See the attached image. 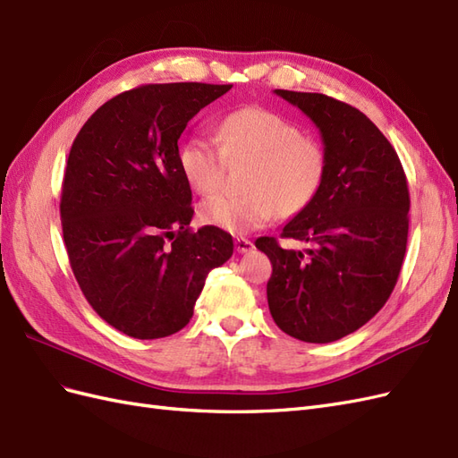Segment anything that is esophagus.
I'll return each mask as SVG.
<instances>
[{
    "label": "esophagus",
    "mask_w": 458,
    "mask_h": 458,
    "mask_svg": "<svg viewBox=\"0 0 458 458\" xmlns=\"http://www.w3.org/2000/svg\"><path fill=\"white\" fill-rule=\"evenodd\" d=\"M234 250H237L239 254H246V252H252L254 250V242L248 241V239H237L234 241Z\"/></svg>",
    "instance_id": "1"
}]
</instances>
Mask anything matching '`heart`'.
I'll list each match as a JSON object with an SVG mask.
<instances>
[{
    "label": "heart",
    "mask_w": 458,
    "mask_h": 458,
    "mask_svg": "<svg viewBox=\"0 0 458 458\" xmlns=\"http://www.w3.org/2000/svg\"><path fill=\"white\" fill-rule=\"evenodd\" d=\"M177 158L187 185L200 195L221 187L225 162H248L242 195H216L199 208L206 225L233 234L259 229L276 214L293 217L306 210L327 174L323 145L261 106L229 113L219 122L216 141L204 135L187 137Z\"/></svg>",
    "instance_id": "b5f03b06"
}]
</instances>
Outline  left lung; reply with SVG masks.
Masks as SVG:
<instances>
[{
  "label": "left lung",
  "instance_id": "1",
  "mask_svg": "<svg viewBox=\"0 0 458 458\" xmlns=\"http://www.w3.org/2000/svg\"><path fill=\"white\" fill-rule=\"evenodd\" d=\"M275 93L317 126L327 174L317 197L281 231L308 242L306 250H286L273 237L256 241L273 266L267 303L288 336L328 344L361 328L392 294L407 250V177L361 110L323 93Z\"/></svg>",
  "mask_w": 458,
  "mask_h": 458
}]
</instances>
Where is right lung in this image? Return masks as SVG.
Returning <instances> with one entry per match:
<instances>
[{
	"label": "right lung",
	"instance_id": "obj_1",
	"mask_svg": "<svg viewBox=\"0 0 458 458\" xmlns=\"http://www.w3.org/2000/svg\"><path fill=\"white\" fill-rule=\"evenodd\" d=\"M233 86L148 84L106 101L68 155L61 221L76 281L105 321L137 340L182 330L208 273L233 256L224 229H189L179 137Z\"/></svg>",
	"mask_w": 458,
	"mask_h": 458
}]
</instances>
